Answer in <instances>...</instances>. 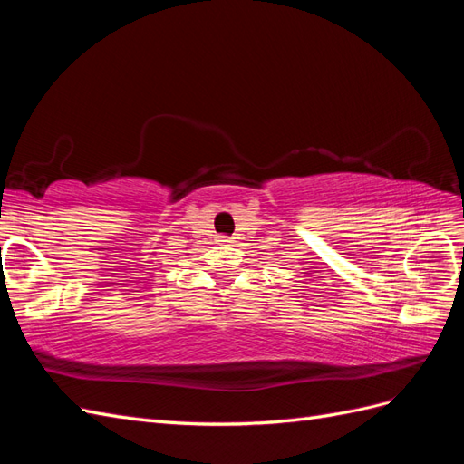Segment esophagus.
I'll return each mask as SVG.
<instances>
[{
	"label": "esophagus",
	"instance_id": "obj_1",
	"mask_svg": "<svg viewBox=\"0 0 464 464\" xmlns=\"http://www.w3.org/2000/svg\"><path fill=\"white\" fill-rule=\"evenodd\" d=\"M220 242H230L228 236H220Z\"/></svg>",
	"mask_w": 464,
	"mask_h": 464
}]
</instances>
